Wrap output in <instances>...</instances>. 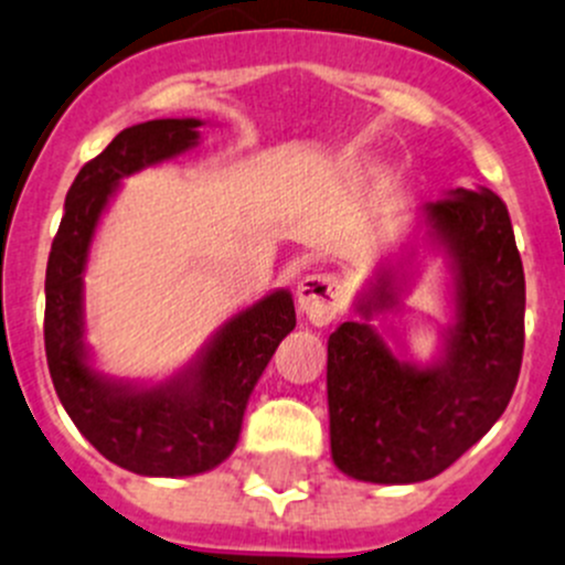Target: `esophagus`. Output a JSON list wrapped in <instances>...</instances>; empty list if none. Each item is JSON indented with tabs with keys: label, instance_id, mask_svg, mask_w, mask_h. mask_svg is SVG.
I'll return each instance as SVG.
<instances>
[{
	"label": "esophagus",
	"instance_id": "34e87169",
	"mask_svg": "<svg viewBox=\"0 0 565 565\" xmlns=\"http://www.w3.org/2000/svg\"><path fill=\"white\" fill-rule=\"evenodd\" d=\"M296 301L316 326H326L334 321L345 305V290H342L340 277L334 275H307L296 288Z\"/></svg>",
	"mask_w": 565,
	"mask_h": 565
}]
</instances>
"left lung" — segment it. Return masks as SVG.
I'll use <instances>...</instances> for the list:
<instances>
[{"label":"left lung","mask_w":565,"mask_h":565,"mask_svg":"<svg viewBox=\"0 0 565 565\" xmlns=\"http://www.w3.org/2000/svg\"><path fill=\"white\" fill-rule=\"evenodd\" d=\"M418 246L444 254L450 271L452 321L427 365L394 354L369 323L402 309ZM356 316L329 337L331 459L372 484L444 473L490 433L520 377L525 271L505 203L487 188H457L424 203L413 242L375 266L356 296Z\"/></svg>","instance_id":"obj_1"}]
</instances>
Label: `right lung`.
I'll return each instance as SVG.
<instances>
[{"mask_svg":"<svg viewBox=\"0 0 565 565\" xmlns=\"http://www.w3.org/2000/svg\"><path fill=\"white\" fill-rule=\"evenodd\" d=\"M203 125V119L141 121L86 162L65 198L45 269V359L67 416L110 462L157 479L206 473L231 457L249 394L296 326L294 296L277 288L228 318L166 381H119L92 364L84 275L97 225L121 179L195 149Z\"/></svg>","mask_w":565,"mask_h":565,"instance_id":"obj_1","label":"right lung"}]
</instances>
